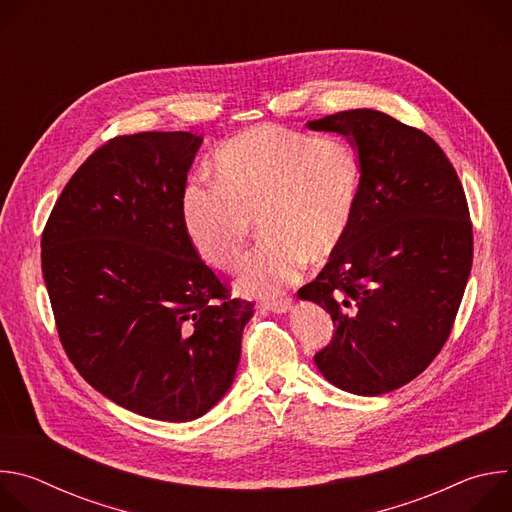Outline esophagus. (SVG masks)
Here are the masks:
<instances>
[{
    "label": "esophagus",
    "mask_w": 512,
    "mask_h": 512,
    "mask_svg": "<svg viewBox=\"0 0 512 512\" xmlns=\"http://www.w3.org/2000/svg\"><path fill=\"white\" fill-rule=\"evenodd\" d=\"M291 306H294V302H291L289 298H285V300H273V302H267V304H265V308L271 310V312H275V314H285V312L291 310Z\"/></svg>",
    "instance_id": "obj_1"
}]
</instances>
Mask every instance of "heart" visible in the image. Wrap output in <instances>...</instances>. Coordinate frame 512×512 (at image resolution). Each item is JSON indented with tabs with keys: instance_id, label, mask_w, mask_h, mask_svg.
Returning a JSON list of instances; mask_svg holds the SVG:
<instances>
[{
	"instance_id": "1",
	"label": "heart",
	"mask_w": 512,
	"mask_h": 512,
	"mask_svg": "<svg viewBox=\"0 0 512 512\" xmlns=\"http://www.w3.org/2000/svg\"><path fill=\"white\" fill-rule=\"evenodd\" d=\"M216 182L192 180L182 221L194 251L212 267L243 261L251 223L265 243L245 263L237 291L273 298L302 275L308 259L332 255L344 241L360 190L354 143L275 125L245 131L214 154Z\"/></svg>"
}]
</instances>
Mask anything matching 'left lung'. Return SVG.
Masks as SVG:
<instances>
[{
	"instance_id": "left-lung-1",
	"label": "left lung",
	"mask_w": 512,
	"mask_h": 512,
	"mask_svg": "<svg viewBox=\"0 0 512 512\" xmlns=\"http://www.w3.org/2000/svg\"><path fill=\"white\" fill-rule=\"evenodd\" d=\"M346 135L362 178L350 229L298 296L328 310L334 336L314 360L338 389L391 393L444 348L472 267L462 182L425 131L375 109L308 123Z\"/></svg>"
}]
</instances>
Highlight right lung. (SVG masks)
<instances>
[{
    "label": "right lung",
    "instance_id": "add662e5",
    "mask_svg": "<svg viewBox=\"0 0 512 512\" xmlns=\"http://www.w3.org/2000/svg\"><path fill=\"white\" fill-rule=\"evenodd\" d=\"M200 143L188 131L109 139L72 174L42 233V275L70 362L113 403L172 423L223 399L253 316L184 229Z\"/></svg>",
    "mask_w": 512,
    "mask_h": 512
}]
</instances>
